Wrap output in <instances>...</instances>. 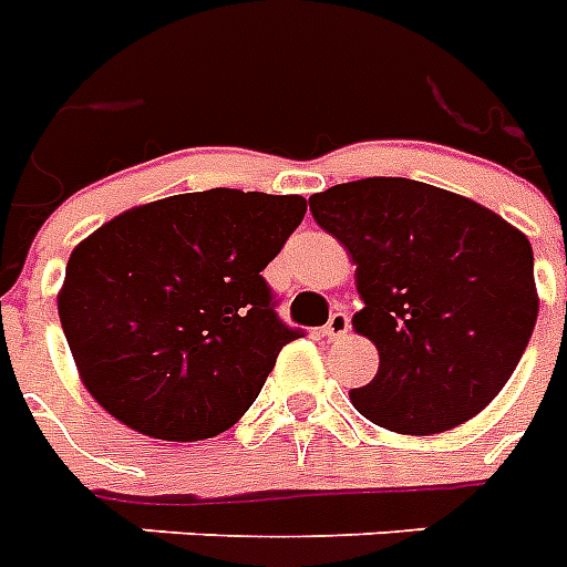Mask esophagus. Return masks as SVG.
Segmentation results:
<instances>
[{"label":"esophagus","mask_w":567,"mask_h":567,"mask_svg":"<svg viewBox=\"0 0 567 567\" xmlns=\"http://www.w3.org/2000/svg\"><path fill=\"white\" fill-rule=\"evenodd\" d=\"M349 329H352V320H349L347 311H334V315L329 317V323H326L323 334L331 340H340V338H347Z\"/></svg>","instance_id":"34e87169"}]
</instances>
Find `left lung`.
Listing matches in <instances>:
<instances>
[{"instance_id": "1", "label": "left lung", "mask_w": 567, "mask_h": 567, "mask_svg": "<svg viewBox=\"0 0 567 567\" xmlns=\"http://www.w3.org/2000/svg\"><path fill=\"white\" fill-rule=\"evenodd\" d=\"M358 265L352 326L379 347V372L349 393L399 434H440L501 393L538 317L533 247L468 197L404 177H367L308 197Z\"/></svg>"}]
</instances>
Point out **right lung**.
<instances>
[{
	"instance_id": "obj_1",
	"label": "right lung",
	"mask_w": 567,
	"mask_h": 567,
	"mask_svg": "<svg viewBox=\"0 0 567 567\" xmlns=\"http://www.w3.org/2000/svg\"><path fill=\"white\" fill-rule=\"evenodd\" d=\"M302 215L299 195L209 188L122 212L78 244L58 311L95 402L168 443L236 425L302 338L261 276Z\"/></svg>"
}]
</instances>
